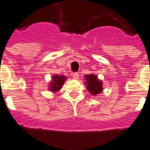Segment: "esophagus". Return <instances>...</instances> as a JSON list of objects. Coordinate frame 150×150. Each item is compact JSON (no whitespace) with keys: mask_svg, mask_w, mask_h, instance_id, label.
Segmentation results:
<instances>
[{"mask_svg":"<svg viewBox=\"0 0 150 150\" xmlns=\"http://www.w3.org/2000/svg\"><path fill=\"white\" fill-rule=\"evenodd\" d=\"M79 75L78 73H73L72 74V78L74 79H75V80H77V79H79Z\"/></svg>","mask_w":150,"mask_h":150,"instance_id":"obj_1","label":"esophagus"}]
</instances>
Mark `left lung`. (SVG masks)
Instances as JSON below:
<instances>
[{
  "label": "left lung",
  "mask_w": 150,
  "mask_h": 150,
  "mask_svg": "<svg viewBox=\"0 0 150 150\" xmlns=\"http://www.w3.org/2000/svg\"><path fill=\"white\" fill-rule=\"evenodd\" d=\"M86 85L87 87L88 91L90 92V94L96 96L103 92V82L98 79L97 76L95 75H86Z\"/></svg>",
  "instance_id": "8db88e82"
}]
</instances>
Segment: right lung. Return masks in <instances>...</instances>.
Instances as JSON below:
<instances>
[{
  "label": "right lung",
  "mask_w": 150,
  "mask_h": 150,
  "mask_svg": "<svg viewBox=\"0 0 150 150\" xmlns=\"http://www.w3.org/2000/svg\"><path fill=\"white\" fill-rule=\"evenodd\" d=\"M65 80H66V77L64 76V75H54L52 77V82L50 83L49 89L52 92H58V91H59L62 88Z\"/></svg>",
  "instance_id": "add662e5"
}]
</instances>
